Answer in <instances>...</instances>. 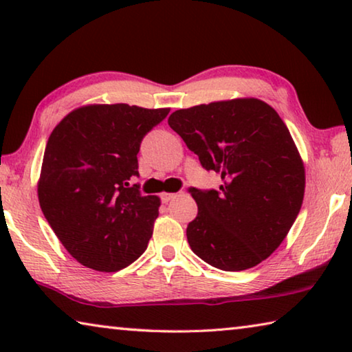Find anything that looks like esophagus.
I'll list each match as a JSON object with an SVG mask.
<instances>
[{"label": "esophagus", "mask_w": 352, "mask_h": 352, "mask_svg": "<svg viewBox=\"0 0 352 352\" xmlns=\"http://www.w3.org/2000/svg\"><path fill=\"white\" fill-rule=\"evenodd\" d=\"M177 197V193H162V201L164 203H168L171 199H175Z\"/></svg>", "instance_id": "1"}]
</instances>
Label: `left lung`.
Instances as JSON below:
<instances>
[{
    "instance_id": "1",
    "label": "left lung",
    "mask_w": 352,
    "mask_h": 352,
    "mask_svg": "<svg viewBox=\"0 0 352 352\" xmlns=\"http://www.w3.org/2000/svg\"><path fill=\"white\" fill-rule=\"evenodd\" d=\"M168 124L223 181L219 190L190 188L198 214L188 245L221 270L255 267L282 244L304 201L305 166L288 127L255 97L182 108Z\"/></svg>"
}]
</instances>
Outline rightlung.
Wrapping results in <instances>:
<instances>
[{"label": "right lung", "mask_w": 352, "mask_h": 352, "mask_svg": "<svg viewBox=\"0 0 352 352\" xmlns=\"http://www.w3.org/2000/svg\"><path fill=\"white\" fill-rule=\"evenodd\" d=\"M170 108L93 104L75 108L47 142L37 181L45 219L64 248L99 272L124 269L146 250L160 198L138 186L140 143Z\"/></svg>", "instance_id": "obj_1"}]
</instances>
